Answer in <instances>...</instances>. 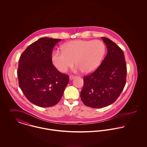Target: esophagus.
Here are the masks:
<instances>
[{
    "mask_svg": "<svg viewBox=\"0 0 147 147\" xmlns=\"http://www.w3.org/2000/svg\"><path fill=\"white\" fill-rule=\"evenodd\" d=\"M76 76H73V75H70L69 76V80H72L73 79H74L75 78H76Z\"/></svg>",
    "mask_w": 147,
    "mask_h": 147,
    "instance_id": "esophagus-1",
    "label": "esophagus"
}]
</instances>
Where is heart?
<instances>
[{"mask_svg":"<svg viewBox=\"0 0 147 147\" xmlns=\"http://www.w3.org/2000/svg\"><path fill=\"white\" fill-rule=\"evenodd\" d=\"M62 50V52H53L52 62L63 73L74 65L75 61L78 65L76 72H93L101 64L106 52L104 43L100 40L72 41L64 44Z\"/></svg>","mask_w":147,"mask_h":147,"instance_id":"obj_1","label":"heart"}]
</instances>
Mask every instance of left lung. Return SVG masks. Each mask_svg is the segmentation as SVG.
<instances>
[{
	"mask_svg": "<svg viewBox=\"0 0 147 147\" xmlns=\"http://www.w3.org/2000/svg\"><path fill=\"white\" fill-rule=\"evenodd\" d=\"M102 39L107 47V55L94 72L84 77L80 93L84 105L93 108L114 103L126 85L127 68L123 51L110 39Z\"/></svg>",
	"mask_w": 147,
	"mask_h": 147,
	"instance_id": "obj_1",
	"label": "left lung"
}]
</instances>
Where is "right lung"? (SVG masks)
<instances>
[{"label":"right lung","instance_id":"1","mask_svg":"<svg viewBox=\"0 0 147 147\" xmlns=\"http://www.w3.org/2000/svg\"><path fill=\"white\" fill-rule=\"evenodd\" d=\"M60 39L41 38L22 53L18 76L19 86L27 99L42 107L57 104L69 82L68 75L53 65L52 52Z\"/></svg>","mask_w":147,"mask_h":147}]
</instances>
